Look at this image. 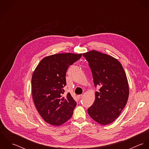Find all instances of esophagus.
<instances>
[{
    "label": "esophagus",
    "instance_id": "esophagus-1",
    "mask_svg": "<svg viewBox=\"0 0 149 149\" xmlns=\"http://www.w3.org/2000/svg\"><path fill=\"white\" fill-rule=\"evenodd\" d=\"M83 97V95H78L77 96V98H78V99H81Z\"/></svg>",
    "mask_w": 149,
    "mask_h": 149
}]
</instances>
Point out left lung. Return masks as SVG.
Wrapping results in <instances>:
<instances>
[{"label":"left lung","mask_w":149,"mask_h":149,"mask_svg":"<svg viewBox=\"0 0 149 149\" xmlns=\"http://www.w3.org/2000/svg\"><path fill=\"white\" fill-rule=\"evenodd\" d=\"M83 55L89 63L94 85L100 88L88 113L100 125L110 124L127 102L129 88L125 72L117 59L106 54L92 50Z\"/></svg>","instance_id":"obj_1"}]
</instances>
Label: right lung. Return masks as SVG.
<instances>
[{
	"label": "right lung",
	"instance_id": "obj_1",
	"mask_svg": "<svg viewBox=\"0 0 149 149\" xmlns=\"http://www.w3.org/2000/svg\"><path fill=\"white\" fill-rule=\"evenodd\" d=\"M81 54L59 53L43 58L31 79L34 103L43 119L60 126L72 116L77 103L70 93L64 97L68 67L81 57Z\"/></svg>",
	"mask_w": 149,
	"mask_h": 149
}]
</instances>
